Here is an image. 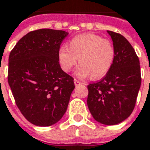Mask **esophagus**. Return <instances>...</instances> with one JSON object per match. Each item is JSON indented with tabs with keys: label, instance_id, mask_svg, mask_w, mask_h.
I'll return each mask as SVG.
<instances>
[{
	"label": "esophagus",
	"instance_id": "obj_1",
	"mask_svg": "<svg viewBox=\"0 0 150 150\" xmlns=\"http://www.w3.org/2000/svg\"><path fill=\"white\" fill-rule=\"evenodd\" d=\"M74 82H75V86H78V85L83 84V82H81V81H79V80H77V79H75V80H74Z\"/></svg>",
	"mask_w": 150,
	"mask_h": 150
}]
</instances>
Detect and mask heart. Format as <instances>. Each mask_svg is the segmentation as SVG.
Returning <instances> with one entry per match:
<instances>
[{
	"mask_svg": "<svg viewBox=\"0 0 150 150\" xmlns=\"http://www.w3.org/2000/svg\"><path fill=\"white\" fill-rule=\"evenodd\" d=\"M115 58L114 44L109 40L94 34L75 36L69 42L68 47L62 46L58 52L60 65L65 72H70L79 60L76 75L81 77L91 75L94 79L107 75Z\"/></svg>",
	"mask_w": 150,
	"mask_h": 150,
	"instance_id": "b5f03b06",
	"label": "heart"
}]
</instances>
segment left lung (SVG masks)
<instances>
[{
    "instance_id": "8db88e82",
    "label": "left lung",
    "mask_w": 150,
    "mask_h": 150,
    "mask_svg": "<svg viewBox=\"0 0 150 150\" xmlns=\"http://www.w3.org/2000/svg\"><path fill=\"white\" fill-rule=\"evenodd\" d=\"M115 49L114 63L103 79L88 85L87 103L96 121L115 125L134 110L141 87L139 58L129 41L121 34L109 31Z\"/></svg>"
}]
</instances>
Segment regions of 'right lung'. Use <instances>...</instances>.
I'll return each mask as SVG.
<instances>
[{
    "label": "right lung",
    "instance_id": "obj_1",
    "mask_svg": "<svg viewBox=\"0 0 150 150\" xmlns=\"http://www.w3.org/2000/svg\"><path fill=\"white\" fill-rule=\"evenodd\" d=\"M68 35L49 28L31 31L10 52L8 81L15 103L23 116L36 126L57 122L75 88L74 78L62 71L58 59Z\"/></svg>",
    "mask_w": 150,
    "mask_h": 150
}]
</instances>
